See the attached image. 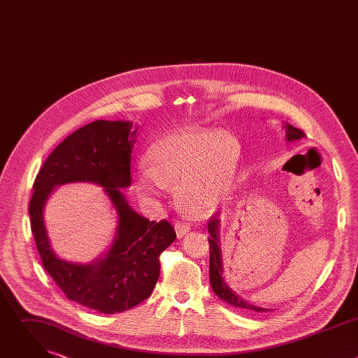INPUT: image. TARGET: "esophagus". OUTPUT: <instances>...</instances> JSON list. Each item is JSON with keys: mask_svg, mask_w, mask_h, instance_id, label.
Here are the masks:
<instances>
[{"mask_svg": "<svg viewBox=\"0 0 358 358\" xmlns=\"http://www.w3.org/2000/svg\"><path fill=\"white\" fill-rule=\"evenodd\" d=\"M191 231L189 225L187 222H177L176 224V234L178 238H182L184 235H187Z\"/></svg>", "mask_w": 358, "mask_h": 358, "instance_id": "esophagus-1", "label": "esophagus"}]
</instances>
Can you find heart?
I'll return each mask as SVG.
<instances>
[{
  "instance_id": "1",
  "label": "heart",
  "mask_w": 358,
  "mask_h": 358,
  "mask_svg": "<svg viewBox=\"0 0 358 358\" xmlns=\"http://www.w3.org/2000/svg\"><path fill=\"white\" fill-rule=\"evenodd\" d=\"M241 159L235 136L215 129H187L163 136L151 144L148 162L134 174L138 191L152 199L167 187L189 211L215 207L229 192Z\"/></svg>"
}]
</instances>
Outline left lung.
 Segmentation results:
<instances>
[{
    "label": "left lung",
    "mask_w": 358,
    "mask_h": 358,
    "mask_svg": "<svg viewBox=\"0 0 358 358\" xmlns=\"http://www.w3.org/2000/svg\"><path fill=\"white\" fill-rule=\"evenodd\" d=\"M286 141H297L304 137V133L296 127H293L289 123H283ZM220 229H221V221L218 218L211 217L208 224V232H210V283L213 287V292L228 304L234 306V308H239L243 310L250 312H269L271 309L261 308V306L253 304L239 294H236L229 285L225 280L224 276V264H222V250H221V241H220Z\"/></svg>",
    "instance_id": "8db88e82"
}]
</instances>
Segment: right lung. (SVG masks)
I'll use <instances>...</instances> for the list:
<instances>
[{
  "mask_svg": "<svg viewBox=\"0 0 358 358\" xmlns=\"http://www.w3.org/2000/svg\"><path fill=\"white\" fill-rule=\"evenodd\" d=\"M137 130L126 120H96L78 129L50 152L35 178L29 201L31 229L45 271L69 300L106 315L126 312L151 294L160 276V253L176 239L167 221L141 217L122 191L131 184ZM69 182L103 187L118 215L110 249L90 264L61 260L44 227L43 210L50 194Z\"/></svg>",
  "mask_w": 358,
  "mask_h": 358,
  "instance_id": "1",
  "label": "right lung"
}]
</instances>
